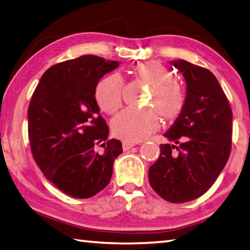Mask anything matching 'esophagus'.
<instances>
[{"mask_svg":"<svg viewBox=\"0 0 250 250\" xmlns=\"http://www.w3.org/2000/svg\"><path fill=\"white\" fill-rule=\"evenodd\" d=\"M136 143L135 142H129V141H123L122 143V146H123L124 151H127V149H130L132 146H135Z\"/></svg>","mask_w":250,"mask_h":250,"instance_id":"1","label":"esophagus"}]
</instances>
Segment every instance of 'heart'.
I'll return each instance as SVG.
<instances>
[{
    "instance_id": "1",
    "label": "heart",
    "mask_w": 250,
    "mask_h": 250,
    "mask_svg": "<svg viewBox=\"0 0 250 250\" xmlns=\"http://www.w3.org/2000/svg\"><path fill=\"white\" fill-rule=\"evenodd\" d=\"M131 74L138 81L151 86L147 106L158 111L165 121H173L184 109L185 94L173 81L171 71L158 62H146L132 66ZM123 80L118 75L104 77L95 87V101L104 112L113 114L123 104ZM159 118L151 108L126 109L112 121L113 134L125 141L137 142L158 128Z\"/></svg>"
}]
</instances>
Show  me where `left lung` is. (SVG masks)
<instances>
[{"instance_id": "obj_1", "label": "left lung", "mask_w": 250, "mask_h": 250, "mask_svg": "<svg viewBox=\"0 0 250 250\" xmlns=\"http://www.w3.org/2000/svg\"><path fill=\"white\" fill-rule=\"evenodd\" d=\"M170 63L185 78V106L164 135L174 144H160V155L148 169V180L165 200L184 203L207 192L228 162L232 110L208 69L184 60Z\"/></svg>"}]
</instances>
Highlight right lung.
I'll use <instances>...</instances> for the list:
<instances>
[{"instance_id":"add662e5","label":"right lung","mask_w":250,"mask_h":250,"mask_svg":"<svg viewBox=\"0 0 250 250\" xmlns=\"http://www.w3.org/2000/svg\"><path fill=\"white\" fill-rule=\"evenodd\" d=\"M119 66L96 55H82L48 68L27 110L33 158L47 180L78 199L95 196L112 175L121 141L109 128L95 101V87Z\"/></svg>"}]
</instances>
